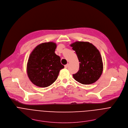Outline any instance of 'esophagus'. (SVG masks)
<instances>
[{
    "label": "esophagus",
    "mask_w": 128,
    "mask_h": 128,
    "mask_svg": "<svg viewBox=\"0 0 128 128\" xmlns=\"http://www.w3.org/2000/svg\"><path fill=\"white\" fill-rule=\"evenodd\" d=\"M68 66V64H66V65H65L64 66V67H65V68H67Z\"/></svg>",
    "instance_id": "34e87169"
}]
</instances>
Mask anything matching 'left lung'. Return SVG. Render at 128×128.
<instances>
[{
	"label": "left lung",
	"mask_w": 128,
	"mask_h": 128,
	"mask_svg": "<svg viewBox=\"0 0 128 128\" xmlns=\"http://www.w3.org/2000/svg\"><path fill=\"white\" fill-rule=\"evenodd\" d=\"M79 60V70L73 77L82 84L96 82L103 71V62L98 50L88 42L76 41L70 45Z\"/></svg>",
	"instance_id": "obj_1"
}]
</instances>
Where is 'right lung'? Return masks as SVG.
Segmentation results:
<instances>
[{"label": "right lung", "mask_w": 128, "mask_h": 128, "mask_svg": "<svg viewBox=\"0 0 128 128\" xmlns=\"http://www.w3.org/2000/svg\"><path fill=\"white\" fill-rule=\"evenodd\" d=\"M57 45L53 42H43L32 51L26 66L28 76L35 86L46 88L57 79L60 70L64 66L61 64L60 57L57 55Z\"/></svg>", "instance_id": "obj_1"}]
</instances>
